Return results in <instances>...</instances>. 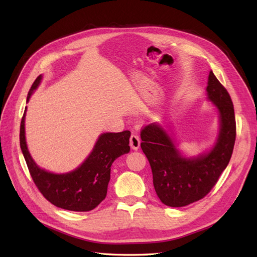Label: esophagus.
I'll return each instance as SVG.
<instances>
[{"instance_id": "obj_1", "label": "esophagus", "mask_w": 257, "mask_h": 257, "mask_svg": "<svg viewBox=\"0 0 257 257\" xmlns=\"http://www.w3.org/2000/svg\"><path fill=\"white\" fill-rule=\"evenodd\" d=\"M130 146L133 150L139 149V146H141V138L137 134H132L130 137Z\"/></svg>"}]
</instances>
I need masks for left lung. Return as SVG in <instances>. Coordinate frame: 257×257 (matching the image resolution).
Masks as SVG:
<instances>
[{
  "label": "left lung",
  "instance_id": "obj_1",
  "mask_svg": "<svg viewBox=\"0 0 257 257\" xmlns=\"http://www.w3.org/2000/svg\"><path fill=\"white\" fill-rule=\"evenodd\" d=\"M207 94L219 109L221 120L217 143L209 153L194 159L181 157L166 132L155 123L141 132V147L150 163L155 192L166 206L183 207L204 198L231 158L236 141L234 105L212 72L209 73Z\"/></svg>",
  "mask_w": 257,
  "mask_h": 257
}]
</instances>
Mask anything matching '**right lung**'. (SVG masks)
Listing matches in <instances>:
<instances>
[{
	"label": "right lung",
	"mask_w": 257,
	"mask_h": 257,
	"mask_svg": "<svg viewBox=\"0 0 257 257\" xmlns=\"http://www.w3.org/2000/svg\"><path fill=\"white\" fill-rule=\"evenodd\" d=\"M41 79L42 76H38L33 82L28 93V100ZM25 118L26 111L20 124V148L38 191L52 205L69 211L83 212L96 208L106 197L113 161L130 151L131 132L102 134L80 167L72 173L56 175L41 169L31 158L26 143Z\"/></svg>",
	"instance_id": "obj_1"
}]
</instances>
